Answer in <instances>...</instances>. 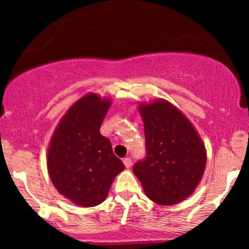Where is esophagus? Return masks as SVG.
I'll list each match as a JSON object with an SVG mask.
<instances>
[{
	"mask_svg": "<svg viewBox=\"0 0 249 249\" xmlns=\"http://www.w3.org/2000/svg\"><path fill=\"white\" fill-rule=\"evenodd\" d=\"M123 162H124L125 167L130 168L131 164H132V160H131V158H124V160H123Z\"/></svg>",
	"mask_w": 249,
	"mask_h": 249,
	"instance_id": "esophagus-1",
	"label": "esophagus"
}]
</instances>
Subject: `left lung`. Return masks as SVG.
<instances>
[{
  "instance_id": "obj_1",
  "label": "left lung",
  "mask_w": 249,
  "mask_h": 249,
  "mask_svg": "<svg viewBox=\"0 0 249 249\" xmlns=\"http://www.w3.org/2000/svg\"><path fill=\"white\" fill-rule=\"evenodd\" d=\"M144 159L133 173L146 196L158 205H174L196 190L206 166V151L190 121L166 101L141 105Z\"/></svg>"
}]
</instances>
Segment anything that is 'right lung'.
<instances>
[{
  "label": "right lung",
  "mask_w": 249,
  "mask_h": 249,
  "mask_svg": "<svg viewBox=\"0 0 249 249\" xmlns=\"http://www.w3.org/2000/svg\"><path fill=\"white\" fill-rule=\"evenodd\" d=\"M110 99L90 93L69 108L53 133L48 171L59 193L79 206H97L107 198L124 164L99 128Z\"/></svg>",
  "instance_id": "add662e5"
}]
</instances>
